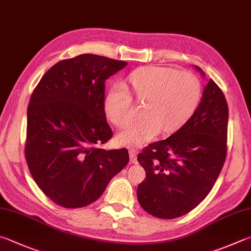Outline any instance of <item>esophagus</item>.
<instances>
[{
    "label": "esophagus",
    "mask_w": 251,
    "mask_h": 251,
    "mask_svg": "<svg viewBox=\"0 0 251 251\" xmlns=\"http://www.w3.org/2000/svg\"><path fill=\"white\" fill-rule=\"evenodd\" d=\"M137 149L135 148H129V158L131 162H136L137 161Z\"/></svg>",
    "instance_id": "34e87169"
}]
</instances>
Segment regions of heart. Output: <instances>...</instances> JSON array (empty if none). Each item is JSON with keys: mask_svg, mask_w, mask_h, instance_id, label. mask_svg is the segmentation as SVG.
Here are the masks:
<instances>
[{"mask_svg": "<svg viewBox=\"0 0 251 251\" xmlns=\"http://www.w3.org/2000/svg\"><path fill=\"white\" fill-rule=\"evenodd\" d=\"M128 82L139 102H146L144 120L133 123L118 136L123 145L140 146L160 133H172L188 121L201 98L197 76L188 71L150 66L131 72ZM105 111L112 123L125 127L133 120V100L125 85L117 84L105 99Z\"/></svg>", "mask_w": 251, "mask_h": 251, "instance_id": "obj_1", "label": "heart"}]
</instances>
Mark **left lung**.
<instances>
[{
    "label": "left lung",
    "mask_w": 251,
    "mask_h": 251,
    "mask_svg": "<svg viewBox=\"0 0 251 251\" xmlns=\"http://www.w3.org/2000/svg\"><path fill=\"white\" fill-rule=\"evenodd\" d=\"M204 76V72L195 66ZM228 106L209 79L189 121L167 139L150 144L137 157L146 171L137 199L146 212L163 220L180 217L206 198L224 166Z\"/></svg>",
    "instance_id": "obj_1"
}]
</instances>
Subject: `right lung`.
<instances>
[{"label": "right lung", "instance_id": "add662e5", "mask_svg": "<svg viewBox=\"0 0 251 251\" xmlns=\"http://www.w3.org/2000/svg\"><path fill=\"white\" fill-rule=\"evenodd\" d=\"M127 62L84 53L43 75L27 107L25 158L39 189L66 208L83 207L129 161L126 148L99 146L113 136L104 111L105 81Z\"/></svg>", "mask_w": 251, "mask_h": 251}]
</instances>
